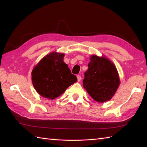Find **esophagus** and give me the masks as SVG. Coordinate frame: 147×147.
<instances>
[{
	"label": "esophagus",
	"mask_w": 147,
	"mask_h": 147,
	"mask_svg": "<svg viewBox=\"0 0 147 147\" xmlns=\"http://www.w3.org/2000/svg\"><path fill=\"white\" fill-rule=\"evenodd\" d=\"M77 79H78V82H80L82 80V77H81L80 75H78L77 76Z\"/></svg>",
	"instance_id": "esophagus-1"
}]
</instances>
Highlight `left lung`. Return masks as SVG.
Here are the masks:
<instances>
[{
	"label": "left lung",
	"mask_w": 147,
	"mask_h": 147,
	"mask_svg": "<svg viewBox=\"0 0 147 147\" xmlns=\"http://www.w3.org/2000/svg\"><path fill=\"white\" fill-rule=\"evenodd\" d=\"M90 60L83 81L84 88L96 102L110 100L120 85L116 67L105 56L92 55Z\"/></svg>",
	"instance_id": "8db88e82"
}]
</instances>
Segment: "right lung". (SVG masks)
<instances>
[{"instance_id":"obj_1","label":"right lung","mask_w":147,"mask_h":147,"mask_svg":"<svg viewBox=\"0 0 147 147\" xmlns=\"http://www.w3.org/2000/svg\"><path fill=\"white\" fill-rule=\"evenodd\" d=\"M64 54L52 52L43 57L32 72L33 85L40 95L54 99L77 82L68 65L64 62Z\"/></svg>"}]
</instances>
